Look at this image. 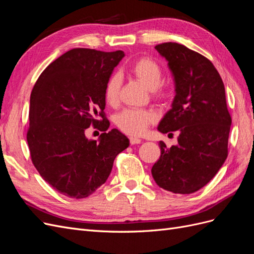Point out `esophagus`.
Segmentation results:
<instances>
[{
    "instance_id": "obj_1",
    "label": "esophagus",
    "mask_w": 254,
    "mask_h": 254,
    "mask_svg": "<svg viewBox=\"0 0 254 254\" xmlns=\"http://www.w3.org/2000/svg\"><path fill=\"white\" fill-rule=\"evenodd\" d=\"M129 142L131 145H134V144H140L141 143V139H139V137H134V136H130L129 137Z\"/></svg>"
}]
</instances>
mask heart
I'll list each match as a JSON object with an SVG mask.
<instances>
[{
	"instance_id": "b5f03b06",
	"label": "heart",
	"mask_w": 254,
	"mask_h": 254,
	"mask_svg": "<svg viewBox=\"0 0 254 254\" xmlns=\"http://www.w3.org/2000/svg\"><path fill=\"white\" fill-rule=\"evenodd\" d=\"M132 75L150 91L153 101L166 102L171 97V92L161 86L163 71L158 63L150 58L136 60L130 68ZM121 77L114 74L107 81L105 87V99L107 104L115 105L119 102L121 91ZM155 122V115L148 110L126 109L119 113L115 118V124L121 131L129 135H141L147 127Z\"/></svg>"
}]
</instances>
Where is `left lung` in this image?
Returning <instances> with one entry per match:
<instances>
[{
	"instance_id": "8db88e82",
	"label": "left lung",
	"mask_w": 254,
	"mask_h": 254,
	"mask_svg": "<svg viewBox=\"0 0 254 254\" xmlns=\"http://www.w3.org/2000/svg\"><path fill=\"white\" fill-rule=\"evenodd\" d=\"M156 50L168 61L176 95L158 130L177 131L178 144L159 142L161 156L151 168L160 188L175 194H191L217 174L228 157L231 115L225 86L211 61L182 44L166 42Z\"/></svg>"
}]
</instances>
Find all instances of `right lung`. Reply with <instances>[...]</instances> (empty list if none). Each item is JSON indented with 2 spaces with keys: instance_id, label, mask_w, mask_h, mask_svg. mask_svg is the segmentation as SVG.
I'll return each instance as SVG.
<instances>
[{
  "instance_id": "right-lung-1",
  "label": "right lung",
  "mask_w": 254,
  "mask_h": 254,
  "mask_svg": "<svg viewBox=\"0 0 254 254\" xmlns=\"http://www.w3.org/2000/svg\"><path fill=\"white\" fill-rule=\"evenodd\" d=\"M123 51L73 49L45 68L30 94L26 139L36 170L66 197L86 198L106 182L114 159L129 146L104 112L105 87ZM101 120H98V118ZM104 131L98 141L84 131Z\"/></svg>"
}]
</instances>
